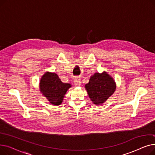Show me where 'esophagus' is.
I'll return each instance as SVG.
<instances>
[{
	"mask_svg": "<svg viewBox=\"0 0 155 155\" xmlns=\"http://www.w3.org/2000/svg\"><path fill=\"white\" fill-rule=\"evenodd\" d=\"M74 85L75 86H80L81 85V82H80V80L78 77H76L74 80Z\"/></svg>",
	"mask_w": 155,
	"mask_h": 155,
	"instance_id": "esophagus-1",
	"label": "esophagus"
}]
</instances>
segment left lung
Instances as JSON below:
<instances>
[{
    "label": "left lung",
    "instance_id": "left-lung-1",
    "mask_svg": "<svg viewBox=\"0 0 155 155\" xmlns=\"http://www.w3.org/2000/svg\"><path fill=\"white\" fill-rule=\"evenodd\" d=\"M85 88L94 104H103L116 90V84L113 78L106 72L95 73L92 75Z\"/></svg>",
    "mask_w": 155,
    "mask_h": 155
}]
</instances>
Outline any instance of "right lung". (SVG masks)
I'll return each mask as SVG.
<instances>
[{
	"instance_id": "add662e5",
	"label": "right lung",
	"mask_w": 155,
	"mask_h": 155,
	"mask_svg": "<svg viewBox=\"0 0 155 155\" xmlns=\"http://www.w3.org/2000/svg\"><path fill=\"white\" fill-rule=\"evenodd\" d=\"M71 87L70 84L63 83L56 73L46 72L40 80V91L51 104H61L64 95Z\"/></svg>"
}]
</instances>
